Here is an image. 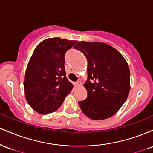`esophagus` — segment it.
<instances>
[{
    "label": "esophagus",
    "instance_id": "obj_1",
    "mask_svg": "<svg viewBox=\"0 0 153 153\" xmlns=\"http://www.w3.org/2000/svg\"><path fill=\"white\" fill-rule=\"evenodd\" d=\"M75 86L76 87H78V86H80V85H81V82H80V81H78V82H75Z\"/></svg>",
    "mask_w": 153,
    "mask_h": 153
}]
</instances>
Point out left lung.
Wrapping results in <instances>:
<instances>
[{
    "instance_id": "1",
    "label": "left lung",
    "mask_w": 153,
    "mask_h": 153,
    "mask_svg": "<svg viewBox=\"0 0 153 153\" xmlns=\"http://www.w3.org/2000/svg\"><path fill=\"white\" fill-rule=\"evenodd\" d=\"M88 60V80L84 84L88 96L79 101L88 118L103 120L119 110L130 91V71L124 57L103 42H80L74 47Z\"/></svg>"
}]
</instances>
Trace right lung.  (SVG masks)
<instances>
[{
	"mask_svg": "<svg viewBox=\"0 0 153 153\" xmlns=\"http://www.w3.org/2000/svg\"><path fill=\"white\" fill-rule=\"evenodd\" d=\"M77 41L59 37L43 40L31 55L25 75V97L39 114H48L57 111L71 93L73 85L66 78L65 54Z\"/></svg>",
	"mask_w": 153,
	"mask_h": 153,
	"instance_id": "obj_1",
	"label": "right lung"
}]
</instances>
